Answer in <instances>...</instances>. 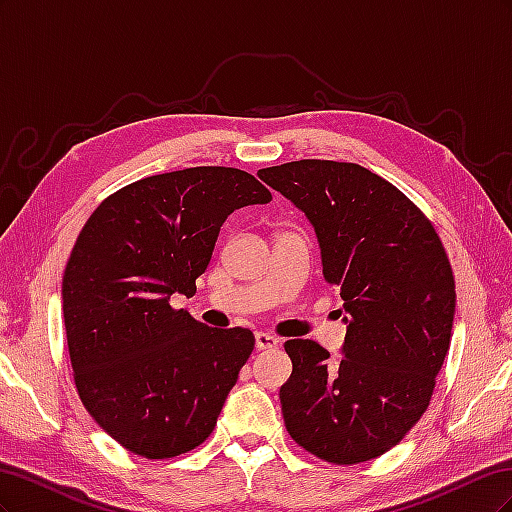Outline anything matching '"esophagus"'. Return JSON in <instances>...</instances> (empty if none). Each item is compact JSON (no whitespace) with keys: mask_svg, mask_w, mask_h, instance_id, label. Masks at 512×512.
I'll list each match as a JSON object with an SVG mask.
<instances>
[{"mask_svg":"<svg viewBox=\"0 0 512 512\" xmlns=\"http://www.w3.org/2000/svg\"><path fill=\"white\" fill-rule=\"evenodd\" d=\"M277 344H280V339L273 337L271 333H265V331H258V333H256V348H258V350H271V348H275Z\"/></svg>","mask_w":512,"mask_h":512,"instance_id":"1","label":"esophagus"}]
</instances>
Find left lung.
I'll return each instance as SVG.
<instances>
[{
	"mask_svg": "<svg viewBox=\"0 0 512 512\" xmlns=\"http://www.w3.org/2000/svg\"><path fill=\"white\" fill-rule=\"evenodd\" d=\"M258 177L305 213L322 275L344 299L342 359L312 339L284 344L280 389L292 440L329 463L376 459L429 406L451 346L455 280L438 232L393 183L352 162L299 160Z\"/></svg>",
	"mask_w": 512,
	"mask_h": 512,
	"instance_id": "1",
	"label": "left lung"
}]
</instances>
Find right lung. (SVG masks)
I'll return each instance as SVG.
<instances>
[{"label":"right lung","instance_id":"add662e5","mask_svg":"<svg viewBox=\"0 0 512 512\" xmlns=\"http://www.w3.org/2000/svg\"><path fill=\"white\" fill-rule=\"evenodd\" d=\"M267 203L245 170L196 166L126 185L83 226L61 282L74 382L130 453L177 457L218 423L254 333L205 327L170 297H194L232 211Z\"/></svg>","mask_w":512,"mask_h":512}]
</instances>
